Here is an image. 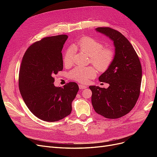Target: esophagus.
I'll return each mask as SVG.
<instances>
[{
	"label": "esophagus",
	"mask_w": 157,
	"mask_h": 157,
	"mask_svg": "<svg viewBox=\"0 0 157 157\" xmlns=\"http://www.w3.org/2000/svg\"><path fill=\"white\" fill-rule=\"evenodd\" d=\"M78 86H79V88L81 89V90L82 89H85L86 88V86H85V85H83V84H79Z\"/></svg>",
	"instance_id": "esophagus-1"
}]
</instances>
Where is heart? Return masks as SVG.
<instances>
[{
    "label": "heart",
    "instance_id": "heart-1",
    "mask_svg": "<svg viewBox=\"0 0 157 157\" xmlns=\"http://www.w3.org/2000/svg\"><path fill=\"white\" fill-rule=\"evenodd\" d=\"M73 48L82 51L90 56V61L100 71L107 70L115 58L114 51L110 48H104L101 42L90 36H82L73 45ZM73 61V50L68 48L63 56V63L69 65ZM96 69L94 67H77L71 70L69 78L85 84L96 75Z\"/></svg>",
    "mask_w": 157,
    "mask_h": 157
}]
</instances>
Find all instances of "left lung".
Here are the masks:
<instances>
[{
  "label": "left lung",
  "mask_w": 157,
  "mask_h": 157,
  "mask_svg": "<svg viewBox=\"0 0 157 157\" xmlns=\"http://www.w3.org/2000/svg\"><path fill=\"white\" fill-rule=\"evenodd\" d=\"M96 31L109 37L115 48L111 65L100 77L107 88L90 86L92 106L99 115L107 118H118L134 108L138 99L142 69L138 56L122 33L110 27H98Z\"/></svg>",
  "instance_id": "1"
}]
</instances>
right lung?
Here are the masks:
<instances>
[{
    "mask_svg": "<svg viewBox=\"0 0 157 157\" xmlns=\"http://www.w3.org/2000/svg\"><path fill=\"white\" fill-rule=\"evenodd\" d=\"M68 36L45 37L31 44L23 57L19 73V88L30 111L40 119L56 122L69 115L71 103L78 91L70 82L56 87L54 76L63 70L61 50Z\"/></svg>",
    "mask_w": 157,
    "mask_h": 157,
    "instance_id": "obj_1",
    "label": "right lung"
}]
</instances>
